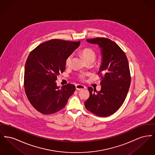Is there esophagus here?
I'll list each match as a JSON object with an SVG mask.
<instances>
[{"label":"esophagus","mask_w":155,"mask_h":155,"mask_svg":"<svg viewBox=\"0 0 155 155\" xmlns=\"http://www.w3.org/2000/svg\"><path fill=\"white\" fill-rule=\"evenodd\" d=\"M75 88H76V89L78 90V91H80V90H82V89L86 88V87L84 85H81V84L76 85H75Z\"/></svg>","instance_id":"1"}]
</instances>
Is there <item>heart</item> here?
Here are the masks:
<instances>
[{
	"instance_id": "b5f03b06",
	"label": "heart",
	"mask_w": 155,
	"mask_h": 155,
	"mask_svg": "<svg viewBox=\"0 0 155 155\" xmlns=\"http://www.w3.org/2000/svg\"><path fill=\"white\" fill-rule=\"evenodd\" d=\"M80 54H81V56L84 58V59L85 60L86 62L87 61H92L93 62L95 59H96V53L95 51L90 48H83L82 49H81V51H80ZM72 59H73V55L72 54H70L65 61V63L66 65L67 66H70L71 61H72ZM84 75L81 74L79 76V78L80 79H84Z\"/></svg>"
}]
</instances>
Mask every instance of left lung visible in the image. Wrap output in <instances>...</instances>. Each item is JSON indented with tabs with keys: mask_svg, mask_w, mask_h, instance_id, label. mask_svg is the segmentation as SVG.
<instances>
[{
	"mask_svg": "<svg viewBox=\"0 0 155 155\" xmlns=\"http://www.w3.org/2000/svg\"><path fill=\"white\" fill-rule=\"evenodd\" d=\"M87 41L101 48L102 63L98 74L101 77L99 91L88 87L90 96L85 102L88 110L100 117L115 113L124 103L131 84L128 59L118 45L105 38H95Z\"/></svg>",
	"mask_w": 155,
	"mask_h": 155,
	"instance_id": "8db88e82",
	"label": "left lung"
}]
</instances>
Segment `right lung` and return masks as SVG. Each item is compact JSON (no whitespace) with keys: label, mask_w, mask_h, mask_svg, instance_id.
Here are the masks:
<instances>
[{"label":"right lung","mask_w":155,"mask_h":155,"mask_svg":"<svg viewBox=\"0 0 155 155\" xmlns=\"http://www.w3.org/2000/svg\"><path fill=\"white\" fill-rule=\"evenodd\" d=\"M80 44L51 39L38 45L30 52L24 70L25 92L32 106L44 114H51L61 110L75 90L68 84L61 89L57 86V77L64 72L65 61Z\"/></svg>","instance_id":"right-lung-1"}]
</instances>
